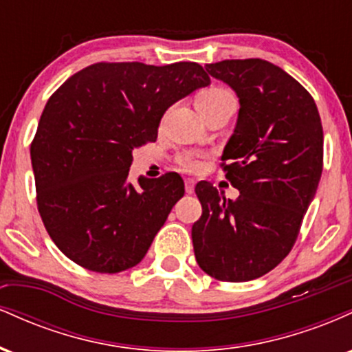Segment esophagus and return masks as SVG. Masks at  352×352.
Returning a JSON list of instances; mask_svg holds the SVG:
<instances>
[{"instance_id": "obj_1", "label": "esophagus", "mask_w": 352, "mask_h": 352, "mask_svg": "<svg viewBox=\"0 0 352 352\" xmlns=\"http://www.w3.org/2000/svg\"><path fill=\"white\" fill-rule=\"evenodd\" d=\"M193 190H195V180H193V179H185V192L193 193Z\"/></svg>"}]
</instances>
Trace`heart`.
I'll use <instances>...</instances> for the list:
<instances>
[{"mask_svg": "<svg viewBox=\"0 0 352 352\" xmlns=\"http://www.w3.org/2000/svg\"><path fill=\"white\" fill-rule=\"evenodd\" d=\"M230 92L227 89H221V87H210L207 91H204L197 98V106L199 104H204V102H212V100H217V99H223V98H230ZM182 165H184L185 168H188V170H195V168H199V160L195 159L193 155H185L184 159H182Z\"/></svg>", "mask_w": 352, "mask_h": 352, "instance_id": "b5f03b06", "label": "heart"}]
</instances>
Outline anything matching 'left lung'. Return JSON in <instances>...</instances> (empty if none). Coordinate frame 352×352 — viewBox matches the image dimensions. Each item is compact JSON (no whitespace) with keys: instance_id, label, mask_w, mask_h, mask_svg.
Returning <instances> with one entry per match:
<instances>
[{"instance_id":"1","label":"left lung","mask_w":352,"mask_h":352,"mask_svg":"<svg viewBox=\"0 0 352 352\" xmlns=\"http://www.w3.org/2000/svg\"><path fill=\"white\" fill-rule=\"evenodd\" d=\"M205 69L240 102L221 155L240 195L227 200L210 182L197 184L204 212L192 227L193 252L212 278L250 281L292 252L321 179L322 125L309 92L268 60L227 59Z\"/></svg>"}]
</instances>
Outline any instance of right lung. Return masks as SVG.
<instances>
[{
    "label": "right lung",
    "instance_id": "right-lung-1",
    "mask_svg": "<svg viewBox=\"0 0 352 352\" xmlns=\"http://www.w3.org/2000/svg\"><path fill=\"white\" fill-rule=\"evenodd\" d=\"M208 84L197 63H98L51 96L31 164L39 215L69 260L98 273L142 261L185 185L179 173L132 185V151L155 142L165 111Z\"/></svg>",
    "mask_w": 352,
    "mask_h": 352
}]
</instances>
